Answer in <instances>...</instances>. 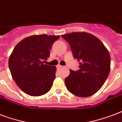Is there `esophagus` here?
Wrapping results in <instances>:
<instances>
[{
  "label": "esophagus",
  "instance_id": "esophagus-1",
  "mask_svg": "<svg viewBox=\"0 0 122 122\" xmlns=\"http://www.w3.org/2000/svg\"><path fill=\"white\" fill-rule=\"evenodd\" d=\"M63 67V66H61V65H57V68H61Z\"/></svg>",
  "mask_w": 122,
  "mask_h": 122
}]
</instances>
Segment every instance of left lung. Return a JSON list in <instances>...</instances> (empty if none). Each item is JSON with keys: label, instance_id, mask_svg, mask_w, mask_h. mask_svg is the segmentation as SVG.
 <instances>
[{"label": "left lung", "instance_id": "obj_1", "mask_svg": "<svg viewBox=\"0 0 122 122\" xmlns=\"http://www.w3.org/2000/svg\"><path fill=\"white\" fill-rule=\"evenodd\" d=\"M69 43L73 57L79 61V70L65 78L67 90L80 97L92 96L98 92L108 77L111 58L101 41L85 32L61 35Z\"/></svg>", "mask_w": 122, "mask_h": 122}]
</instances>
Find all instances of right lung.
Masks as SVG:
<instances>
[{
  "label": "right lung",
  "mask_w": 122,
  "mask_h": 122,
  "mask_svg": "<svg viewBox=\"0 0 122 122\" xmlns=\"http://www.w3.org/2000/svg\"><path fill=\"white\" fill-rule=\"evenodd\" d=\"M60 38L52 35L27 37L14 48L9 68L16 84L26 94L38 97L49 92L56 78V67L45 65L53 43Z\"/></svg>",
  "instance_id": "1"
}]
</instances>
